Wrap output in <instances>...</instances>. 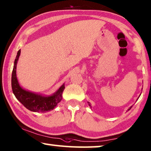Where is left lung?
<instances>
[{"label": "left lung", "mask_w": 151, "mask_h": 151, "mask_svg": "<svg viewBox=\"0 0 151 151\" xmlns=\"http://www.w3.org/2000/svg\"><path fill=\"white\" fill-rule=\"evenodd\" d=\"M88 104H89V103H88ZM89 106H91V104H89ZM132 108V107H130V108H129V110H130V109H131V108Z\"/></svg>", "instance_id": "obj_1"}]
</instances>
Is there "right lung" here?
Segmentation results:
<instances>
[{"label":"right lung","instance_id":"obj_1","mask_svg":"<svg viewBox=\"0 0 151 151\" xmlns=\"http://www.w3.org/2000/svg\"><path fill=\"white\" fill-rule=\"evenodd\" d=\"M20 50H19L17 53L12 76V87L14 95L25 108L32 112H46L53 110L62 99V94L65 89V85H62L56 93L48 97H45L23 89L19 85L16 77V65L20 55Z\"/></svg>","mask_w":151,"mask_h":151}]
</instances>
